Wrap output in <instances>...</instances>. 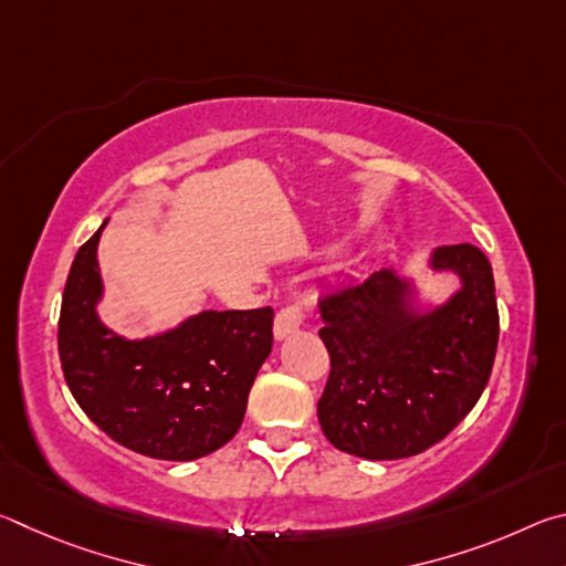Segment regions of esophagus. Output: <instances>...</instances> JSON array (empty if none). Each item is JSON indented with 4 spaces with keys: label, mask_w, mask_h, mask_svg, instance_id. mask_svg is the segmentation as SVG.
<instances>
[{
    "label": "esophagus",
    "mask_w": 566,
    "mask_h": 566,
    "mask_svg": "<svg viewBox=\"0 0 566 566\" xmlns=\"http://www.w3.org/2000/svg\"><path fill=\"white\" fill-rule=\"evenodd\" d=\"M302 327V310L300 306H286L274 319V339L282 342L286 337H292L294 332H300Z\"/></svg>",
    "instance_id": "1"
}]
</instances>
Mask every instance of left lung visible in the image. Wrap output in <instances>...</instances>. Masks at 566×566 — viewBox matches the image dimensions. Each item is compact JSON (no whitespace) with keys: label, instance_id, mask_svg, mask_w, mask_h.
Listing matches in <instances>:
<instances>
[{"label":"left lung","instance_id":"left-lung-1","mask_svg":"<svg viewBox=\"0 0 566 566\" xmlns=\"http://www.w3.org/2000/svg\"><path fill=\"white\" fill-rule=\"evenodd\" d=\"M427 272L457 280L442 302L424 296L419 274L389 266L319 306L332 371L317 417L342 452L371 462L424 452L490 381L500 339L490 260L472 244L437 247Z\"/></svg>","mask_w":566,"mask_h":566}]
</instances>
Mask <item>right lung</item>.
Instances as JSON below:
<instances>
[{
	"instance_id": "right-lung-1",
	"label": "right lung",
	"mask_w": 566,
	"mask_h": 566,
	"mask_svg": "<svg viewBox=\"0 0 566 566\" xmlns=\"http://www.w3.org/2000/svg\"><path fill=\"white\" fill-rule=\"evenodd\" d=\"M76 252L60 312L66 387L114 442L165 462H191L242 427L249 389L272 352V306L202 310L171 329L127 337L99 314V237Z\"/></svg>"
}]
</instances>
